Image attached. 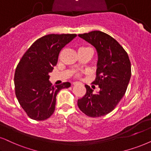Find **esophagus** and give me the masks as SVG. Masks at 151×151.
<instances>
[{
    "mask_svg": "<svg viewBox=\"0 0 151 151\" xmlns=\"http://www.w3.org/2000/svg\"><path fill=\"white\" fill-rule=\"evenodd\" d=\"M77 83H78L77 81V82H74V83H73V84H74V85H75V84H77Z\"/></svg>",
    "mask_w": 151,
    "mask_h": 151,
    "instance_id": "34e87169",
    "label": "esophagus"
}]
</instances>
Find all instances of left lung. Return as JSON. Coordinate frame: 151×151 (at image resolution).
Returning <instances> with one entry per match:
<instances>
[{
	"mask_svg": "<svg viewBox=\"0 0 151 151\" xmlns=\"http://www.w3.org/2000/svg\"><path fill=\"white\" fill-rule=\"evenodd\" d=\"M79 37L96 49L98 60L93 83L100 90L93 94L91 87L85 85L86 93L78 100V106L90 117L105 116L115 109L126 92L132 74L130 60L123 47L106 33L94 30Z\"/></svg>",
	"mask_w": 151,
	"mask_h": 151,
	"instance_id": "1",
	"label": "left lung"
}]
</instances>
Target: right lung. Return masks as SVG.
<instances>
[{
	"label": "right lung",
	"instance_id": "obj_1",
	"mask_svg": "<svg viewBox=\"0 0 151 151\" xmlns=\"http://www.w3.org/2000/svg\"><path fill=\"white\" fill-rule=\"evenodd\" d=\"M76 34H50L37 40L17 65L14 74L15 94L27 115L35 121H44L55 111L56 95L70 82L52 86L49 74L58 62L61 49Z\"/></svg>",
	"mask_w": 151,
	"mask_h": 151
}]
</instances>
